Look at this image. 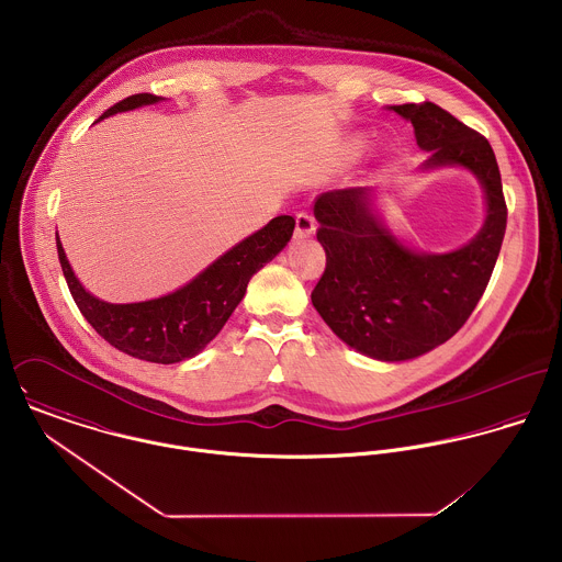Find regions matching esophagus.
<instances>
[{
    "mask_svg": "<svg viewBox=\"0 0 562 562\" xmlns=\"http://www.w3.org/2000/svg\"><path fill=\"white\" fill-rule=\"evenodd\" d=\"M316 234V218L307 212L296 214V238H310Z\"/></svg>",
    "mask_w": 562,
    "mask_h": 562,
    "instance_id": "obj_1",
    "label": "esophagus"
}]
</instances>
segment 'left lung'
Returning a JSON list of instances; mask_svg holds the SVG:
<instances>
[{
    "label": "left lung",
    "mask_w": 562,
    "mask_h": 562,
    "mask_svg": "<svg viewBox=\"0 0 562 562\" xmlns=\"http://www.w3.org/2000/svg\"><path fill=\"white\" fill-rule=\"evenodd\" d=\"M390 110L411 121L419 149L430 154L422 170L463 166L486 199L476 238L450 252H419L396 238L374 207L372 188L322 192L314 203L326 252L312 292L316 312L361 355L406 361L448 341L472 316L504 240L506 203L484 136L430 101Z\"/></svg>",
    "instance_id": "1"
}]
</instances>
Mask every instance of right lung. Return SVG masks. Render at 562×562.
<instances>
[{"label":"right lung","instance_id":"add662e5","mask_svg":"<svg viewBox=\"0 0 562 562\" xmlns=\"http://www.w3.org/2000/svg\"><path fill=\"white\" fill-rule=\"evenodd\" d=\"M151 92L132 94L99 116L158 103ZM296 221L277 216L266 227L223 252L183 288L143 303L114 305L92 296L74 272L56 234L58 259L76 305L88 324L121 352L151 361L179 363L199 355L240 305L250 277L272 261L292 238Z\"/></svg>","mask_w":562,"mask_h":562}]
</instances>
